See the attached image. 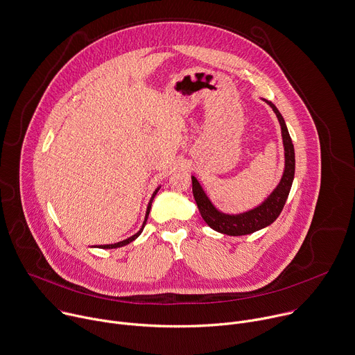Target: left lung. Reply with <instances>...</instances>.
<instances>
[{"instance_id":"8db88e82","label":"left lung","mask_w":355,"mask_h":355,"mask_svg":"<svg viewBox=\"0 0 355 355\" xmlns=\"http://www.w3.org/2000/svg\"><path fill=\"white\" fill-rule=\"evenodd\" d=\"M263 101L267 105H270V107L272 109V112L275 113L279 121L282 144H284V157H286L284 173H282V178L277 184V187L272 190V193L260 205L249 211L241 212V214H225V212H221L214 207V204L209 201L208 196L202 190L198 180L194 176H191L193 196L202 220L207 223L209 228L230 236L249 235L272 224L277 220V217L281 214L282 208H284V204L288 198L294 175H295V151H294V144L290 137L288 128L286 125V121L282 119L278 109L271 102L266 99Z\"/></svg>"}]
</instances>
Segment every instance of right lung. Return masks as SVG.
Here are the masks:
<instances>
[{"label": "right lung", "mask_w": 355, "mask_h": 355, "mask_svg": "<svg viewBox=\"0 0 355 355\" xmlns=\"http://www.w3.org/2000/svg\"><path fill=\"white\" fill-rule=\"evenodd\" d=\"M158 190H159V187L154 191V194H153V197H151V200H150V202H148V207H147V212H146V220H144V223H143V227H141V230L137 232V234H134L132 236H130V238H127V239H124V241H121V242H117V243H112V245H101L99 248L101 249H116V248H121V246H125V245H128L130 242H132L134 239H137L139 235H141V232H143V230H144V227H146V224H147V220H148V216H150V209H151V204H153V200H154V197H155V194L158 193Z\"/></svg>", "instance_id": "obj_1"}]
</instances>
